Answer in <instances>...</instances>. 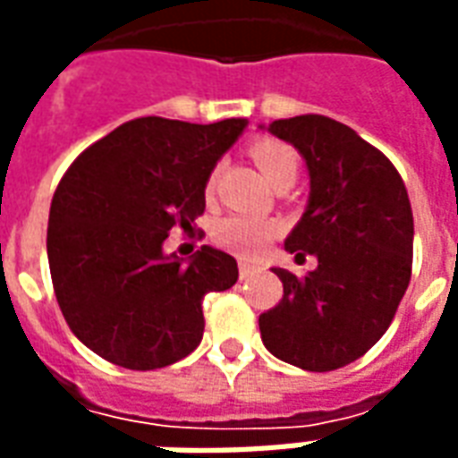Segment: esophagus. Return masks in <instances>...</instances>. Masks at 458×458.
Returning a JSON list of instances; mask_svg holds the SVG:
<instances>
[{
    "label": "esophagus",
    "instance_id": "esophagus-1",
    "mask_svg": "<svg viewBox=\"0 0 458 458\" xmlns=\"http://www.w3.org/2000/svg\"><path fill=\"white\" fill-rule=\"evenodd\" d=\"M238 269H240V279H248V277H252L255 272H259V267L250 265V262H245V259H240Z\"/></svg>",
    "mask_w": 458,
    "mask_h": 458
}]
</instances>
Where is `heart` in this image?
Returning a JSON list of instances; mask_svg holds the SVG:
<instances>
[{
	"label": "heart",
	"mask_w": 458,
	"mask_h": 458,
	"mask_svg": "<svg viewBox=\"0 0 458 458\" xmlns=\"http://www.w3.org/2000/svg\"><path fill=\"white\" fill-rule=\"evenodd\" d=\"M250 154L269 183L279 176H294L297 179L299 157L297 151L284 141L258 140L250 147ZM210 189H213V176L208 179V191ZM277 233V220L259 218V216H228L216 225V242L238 252L242 258H255Z\"/></svg>",
	"instance_id": "obj_1"
}]
</instances>
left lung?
<instances>
[{"mask_svg":"<svg viewBox=\"0 0 458 458\" xmlns=\"http://www.w3.org/2000/svg\"><path fill=\"white\" fill-rule=\"evenodd\" d=\"M259 130L292 144L307 164V208L284 248L318 262L307 277L275 267L284 294L259 317L262 344L301 370H336L380 341L410 284L407 189L385 154L331 117L299 114Z\"/></svg>","mask_w":458,"mask_h":458,"instance_id":"8db88e82","label":"left lung"}]
</instances>
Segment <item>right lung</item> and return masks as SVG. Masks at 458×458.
<instances>
[{"label": "right lung", "mask_w": 458, "mask_h": 458, "mask_svg": "<svg viewBox=\"0 0 458 458\" xmlns=\"http://www.w3.org/2000/svg\"><path fill=\"white\" fill-rule=\"evenodd\" d=\"M248 120L137 117L78 157L48 216L55 299L78 341L130 370L166 368L203 338V297L238 282V262L203 248L164 252L174 225L206 210V183Z\"/></svg>", "instance_id": "add662e5"}]
</instances>
